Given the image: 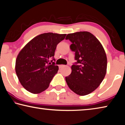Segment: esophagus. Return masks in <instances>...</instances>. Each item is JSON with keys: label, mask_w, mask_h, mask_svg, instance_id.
Segmentation results:
<instances>
[{"label": "esophagus", "mask_w": 125, "mask_h": 125, "mask_svg": "<svg viewBox=\"0 0 125 125\" xmlns=\"http://www.w3.org/2000/svg\"><path fill=\"white\" fill-rule=\"evenodd\" d=\"M66 65H63V64H61V65H60V68H62V67H65Z\"/></svg>", "instance_id": "1"}]
</instances>
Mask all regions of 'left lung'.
I'll list each match as a JSON object with an SVG mask.
<instances>
[{
  "label": "left lung",
  "mask_w": 125,
  "mask_h": 125,
  "mask_svg": "<svg viewBox=\"0 0 125 125\" xmlns=\"http://www.w3.org/2000/svg\"><path fill=\"white\" fill-rule=\"evenodd\" d=\"M70 48L77 61L71 74L65 77L69 88L80 96L90 94L100 85L107 69V57L100 41L92 33L80 31L68 34Z\"/></svg>",
  "instance_id": "1"
}]
</instances>
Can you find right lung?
Segmentation results:
<instances>
[{
  "instance_id": "obj_1",
  "label": "right lung",
  "mask_w": 125,
  "mask_h": 125,
  "mask_svg": "<svg viewBox=\"0 0 125 125\" xmlns=\"http://www.w3.org/2000/svg\"><path fill=\"white\" fill-rule=\"evenodd\" d=\"M66 34L52 32L37 36L29 42L17 56L15 71L20 83L25 89L39 94L48 88L58 71L53 58L57 45L65 39Z\"/></svg>"
}]
</instances>
